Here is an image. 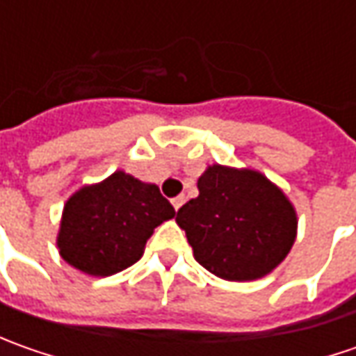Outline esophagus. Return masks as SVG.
<instances>
[{
    "instance_id": "obj_1",
    "label": "esophagus",
    "mask_w": 356,
    "mask_h": 356,
    "mask_svg": "<svg viewBox=\"0 0 356 356\" xmlns=\"http://www.w3.org/2000/svg\"><path fill=\"white\" fill-rule=\"evenodd\" d=\"M184 202H186L184 196H178V198H172V206H174V210L178 212V210H180V208L184 206Z\"/></svg>"
}]
</instances>
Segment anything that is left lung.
<instances>
[{
	"label": "left lung",
	"mask_w": 356,
	"mask_h": 356,
	"mask_svg": "<svg viewBox=\"0 0 356 356\" xmlns=\"http://www.w3.org/2000/svg\"><path fill=\"white\" fill-rule=\"evenodd\" d=\"M198 192L178 210L176 224L210 273L227 281L261 280L291 252L297 212L266 174L210 164Z\"/></svg>",
	"instance_id": "left-lung-1"
}]
</instances>
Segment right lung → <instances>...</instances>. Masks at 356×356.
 <instances>
[{"mask_svg": "<svg viewBox=\"0 0 356 356\" xmlns=\"http://www.w3.org/2000/svg\"><path fill=\"white\" fill-rule=\"evenodd\" d=\"M156 184L124 170L85 184L65 202L57 232L59 255L85 275L108 277L143 257L154 227L174 218Z\"/></svg>", "mask_w": 356, "mask_h": 356, "instance_id": "add662e5", "label": "right lung"}]
</instances>
